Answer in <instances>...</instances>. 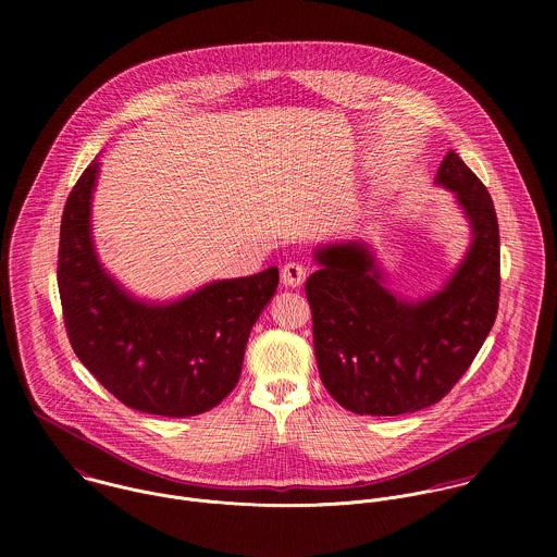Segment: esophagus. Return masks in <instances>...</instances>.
Listing matches in <instances>:
<instances>
[{
    "label": "esophagus",
    "mask_w": 557,
    "mask_h": 557,
    "mask_svg": "<svg viewBox=\"0 0 557 557\" xmlns=\"http://www.w3.org/2000/svg\"><path fill=\"white\" fill-rule=\"evenodd\" d=\"M307 278V268L300 261H289L283 265V283L289 287H300Z\"/></svg>",
    "instance_id": "esophagus-1"
}]
</instances>
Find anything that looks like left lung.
<instances>
[{
    "mask_svg": "<svg viewBox=\"0 0 557 557\" xmlns=\"http://www.w3.org/2000/svg\"><path fill=\"white\" fill-rule=\"evenodd\" d=\"M437 182L457 193L474 239L444 292L409 305L384 285L367 246L315 252L307 281L319 377L354 413L398 416L446 397L474 362L499 305V227L486 186L453 150Z\"/></svg>",
    "mask_w": 557,
    "mask_h": 557,
    "instance_id": "left-lung-1",
    "label": "left lung"
}]
</instances>
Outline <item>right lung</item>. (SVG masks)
<instances>
[{"label": "right lung", "instance_id": "right-lung-1", "mask_svg": "<svg viewBox=\"0 0 557 557\" xmlns=\"http://www.w3.org/2000/svg\"><path fill=\"white\" fill-rule=\"evenodd\" d=\"M94 160L73 186L60 227L58 287L69 341L83 367L126 407L186 418L216 407L242 373L252 323L278 270L219 281L173 305L126 296L100 268L89 238Z\"/></svg>", "mask_w": 557, "mask_h": 557}]
</instances>
